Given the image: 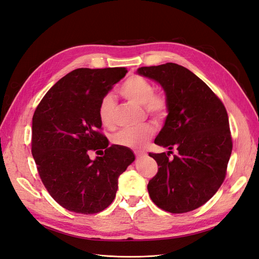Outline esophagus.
Segmentation results:
<instances>
[{"instance_id":"1","label":"esophagus","mask_w":259,"mask_h":259,"mask_svg":"<svg viewBox=\"0 0 259 259\" xmlns=\"http://www.w3.org/2000/svg\"><path fill=\"white\" fill-rule=\"evenodd\" d=\"M135 155L137 156V158H144V156L147 155V153L145 151H135Z\"/></svg>"}]
</instances>
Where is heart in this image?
Returning <instances> with one entry per match:
<instances>
[{
    "instance_id": "1",
    "label": "heart",
    "mask_w": 259,
    "mask_h": 259,
    "mask_svg": "<svg viewBox=\"0 0 259 259\" xmlns=\"http://www.w3.org/2000/svg\"><path fill=\"white\" fill-rule=\"evenodd\" d=\"M120 94L131 103L143 106L145 113L155 123L166 120L170 110V101L167 94L163 91H154V85L147 77L132 74L120 88ZM115 100L110 94L101 97L98 104V116L105 126L111 127L114 124ZM155 130L151 124H145L138 128L122 130L113 136L112 142L124 148L136 149L143 147L152 138Z\"/></svg>"
}]
</instances>
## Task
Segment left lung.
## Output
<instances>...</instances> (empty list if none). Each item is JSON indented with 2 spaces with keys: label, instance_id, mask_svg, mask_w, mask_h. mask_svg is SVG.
I'll return each instance as SVG.
<instances>
[{
  "label": "left lung",
  "instance_id": "8db88e82",
  "mask_svg": "<svg viewBox=\"0 0 259 259\" xmlns=\"http://www.w3.org/2000/svg\"><path fill=\"white\" fill-rule=\"evenodd\" d=\"M139 74L159 82L170 101L169 114L154 144L177 154L149 155L158 173L149 180L154 204L171 214L202 206L224 183L232 151L228 113L216 94L190 70L173 62L142 67Z\"/></svg>",
  "mask_w": 259,
  "mask_h": 259
}]
</instances>
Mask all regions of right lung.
I'll return each instance as SVG.
<instances>
[{
    "label": "right lung",
    "mask_w": 259,
    "mask_h": 259,
    "mask_svg": "<svg viewBox=\"0 0 259 259\" xmlns=\"http://www.w3.org/2000/svg\"><path fill=\"white\" fill-rule=\"evenodd\" d=\"M124 67L79 68L45 94L32 117L31 152L46 190L58 204L96 214L111 204L117 178L135 160L128 148L113 145L101 133L98 104L126 74ZM103 148L93 161L88 154Z\"/></svg>",
    "instance_id": "obj_1"
}]
</instances>
